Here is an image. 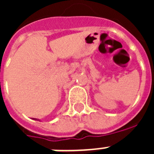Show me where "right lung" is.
<instances>
[{
    "label": "right lung",
    "mask_w": 154,
    "mask_h": 154,
    "mask_svg": "<svg viewBox=\"0 0 154 154\" xmlns=\"http://www.w3.org/2000/svg\"><path fill=\"white\" fill-rule=\"evenodd\" d=\"M33 120H36V121H39V122H41L39 119H37V118H33Z\"/></svg>",
    "instance_id": "1"
}]
</instances>
